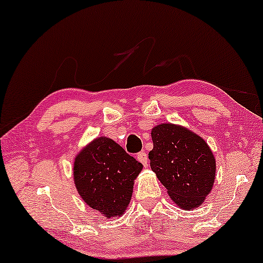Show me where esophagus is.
I'll list each match as a JSON object with an SVG mask.
<instances>
[{
  "label": "esophagus",
  "mask_w": 263,
  "mask_h": 263,
  "mask_svg": "<svg viewBox=\"0 0 263 263\" xmlns=\"http://www.w3.org/2000/svg\"><path fill=\"white\" fill-rule=\"evenodd\" d=\"M137 159L139 160L140 163L143 164L144 166H147V163H148V159H147V156H146V154H145L144 151H142V152H139L138 155H137Z\"/></svg>",
  "instance_id": "obj_1"
}]
</instances>
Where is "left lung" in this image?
Wrapping results in <instances>:
<instances>
[{"label": "left lung", "mask_w": 263, "mask_h": 263, "mask_svg": "<svg viewBox=\"0 0 263 263\" xmlns=\"http://www.w3.org/2000/svg\"><path fill=\"white\" fill-rule=\"evenodd\" d=\"M150 166L170 198L184 210L202 205L213 189L216 160L205 140L187 128L160 124L151 131Z\"/></svg>", "instance_id": "left-lung-1"}]
</instances>
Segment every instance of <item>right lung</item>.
I'll use <instances>...</instances> for the list:
<instances>
[{"instance_id": "right-lung-1", "label": "right lung", "mask_w": 263, "mask_h": 263, "mask_svg": "<svg viewBox=\"0 0 263 263\" xmlns=\"http://www.w3.org/2000/svg\"><path fill=\"white\" fill-rule=\"evenodd\" d=\"M143 164L107 137L92 140L76 157L73 177L86 204L106 218L120 217L130 204Z\"/></svg>"}]
</instances>
